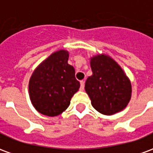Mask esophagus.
Segmentation results:
<instances>
[{"mask_svg":"<svg viewBox=\"0 0 153 153\" xmlns=\"http://www.w3.org/2000/svg\"><path fill=\"white\" fill-rule=\"evenodd\" d=\"M83 88H84V81L82 80V81H80V90L83 91Z\"/></svg>","mask_w":153,"mask_h":153,"instance_id":"34e87169","label":"esophagus"}]
</instances>
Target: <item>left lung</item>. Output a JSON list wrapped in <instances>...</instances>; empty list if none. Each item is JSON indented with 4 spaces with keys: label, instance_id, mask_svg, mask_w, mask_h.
<instances>
[{
    "label": "left lung",
    "instance_id": "left-lung-1",
    "mask_svg": "<svg viewBox=\"0 0 153 153\" xmlns=\"http://www.w3.org/2000/svg\"><path fill=\"white\" fill-rule=\"evenodd\" d=\"M92 76L85 83V91L92 106L103 115H114L125 109L131 98V83L121 67L104 54L91 58Z\"/></svg>",
    "mask_w": 153,
    "mask_h": 153
}]
</instances>
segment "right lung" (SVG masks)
<instances>
[{
  "label": "right lung",
  "mask_w": 153,
  "mask_h": 153,
  "mask_svg": "<svg viewBox=\"0 0 153 153\" xmlns=\"http://www.w3.org/2000/svg\"><path fill=\"white\" fill-rule=\"evenodd\" d=\"M69 52L57 51L38 65L32 74L28 91L35 109L42 115L56 116L70 106L80 83L75 70L68 64Z\"/></svg>",
  "instance_id": "add662e5"
}]
</instances>
